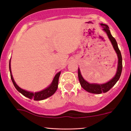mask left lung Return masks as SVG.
Returning a JSON list of instances; mask_svg holds the SVG:
<instances>
[{
  "label": "left lung",
  "mask_w": 131,
  "mask_h": 131,
  "mask_svg": "<svg viewBox=\"0 0 131 131\" xmlns=\"http://www.w3.org/2000/svg\"><path fill=\"white\" fill-rule=\"evenodd\" d=\"M101 26L103 27V30L106 32L107 35H108V37L110 40L112 42V45L113 46L116 52L117 53L118 57V66H117V73L113 78L110 81L107 82L104 84H95V83H89L88 82L84 80L83 77L82 76L81 73H80L79 69H78V78L79 80L80 85L83 88L88 91V92L92 93V94H100L101 93H105L110 90L112 88L116 83V82L121 77L122 70V58L121 52L118 48V45L116 42V39L112 36L111 35L110 31L109 30L108 26L106 24H101Z\"/></svg>",
  "instance_id": "8db88e82"
}]
</instances>
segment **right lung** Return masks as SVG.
<instances>
[{
    "instance_id": "obj_1",
    "label": "right lung",
    "mask_w": 131,
    "mask_h": 131,
    "mask_svg": "<svg viewBox=\"0 0 131 131\" xmlns=\"http://www.w3.org/2000/svg\"><path fill=\"white\" fill-rule=\"evenodd\" d=\"M10 62V60L9 61V70H10V78H11L12 83H13L14 86L15 87V88L17 89V90L18 91V92H20L21 94H22L24 96L30 98V99H34V100H36V101H40V100H45L46 99V98L49 97V96L52 95L56 92L57 89L58 88L59 77L60 76L61 72L58 73L56 75H55V78L53 79L51 85H50L49 87L45 89H44V90L40 91V92L33 93V92H28V91L23 90V89L20 88H19L17 84H16L13 79V77H12V75L11 74Z\"/></svg>"
}]
</instances>
